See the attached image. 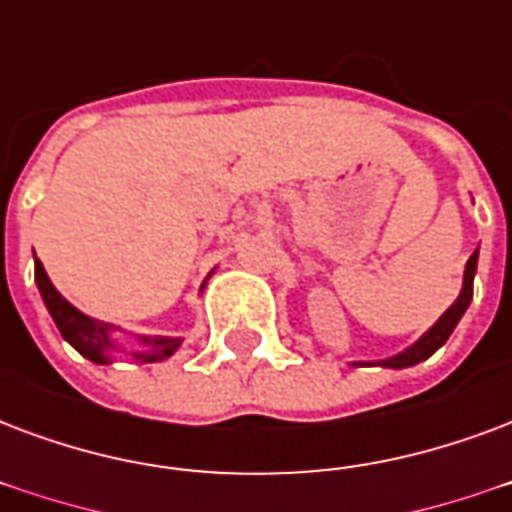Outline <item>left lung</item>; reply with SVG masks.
<instances>
[{
	"mask_svg": "<svg viewBox=\"0 0 512 512\" xmlns=\"http://www.w3.org/2000/svg\"><path fill=\"white\" fill-rule=\"evenodd\" d=\"M475 271H478V252H475L467 265H464V279H462V292H459V298L446 308V314L435 322V325L429 327L427 333L421 335L419 341L411 343L408 349H403L395 357H386V360H376V362H351V365H357V368H370V365H378V368H392V370H403V368H413V365H419V362L429 360L435 351L448 341V335L454 333V327L459 325V319L464 317V311L470 306V300H473V282H475Z\"/></svg>",
	"mask_w": 512,
	"mask_h": 512,
	"instance_id": "left-lung-1",
	"label": "left lung"
}]
</instances>
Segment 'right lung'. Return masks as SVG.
<instances>
[{"label": "right lung", "mask_w": 512, "mask_h": 512, "mask_svg": "<svg viewBox=\"0 0 512 512\" xmlns=\"http://www.w3.org/2000/svg\"><path fill=\"white\" fill-rule=\"evenodd\" d=\"M212 276V273H209ZM206 276V279H209ZM34 282L39 287V295L48 306L50 317L56 322L58 333L64 335L66 343H72L74 349L83 354L85 360L93 365H112L117 354H128L136 362H161L169 360L171 354L182 346V338H171V335H134V346L128 349L117 341V333L126 335V330L101 319H93L83 314L80 308H74L61 292L53 287L48 271L42 268L39 260H34ZM206 282L201 284V290Z\"/></svg>", "instance_id": "obj_1"}]
</instances>
